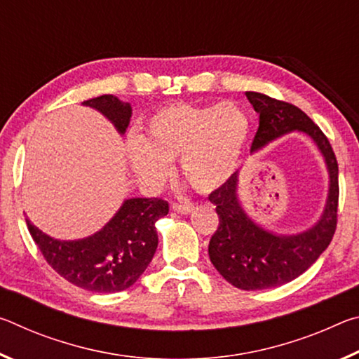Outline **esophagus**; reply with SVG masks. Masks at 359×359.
<instances>
[{
    "mask_svg": "<svg viewBox=\"0 0 359 359\" xmlns=\"http://www.w3.org/2000/svg\"><path fill=\"white\" fill-rule=\"evenodd\" d=\"M172 210L179 212V214H190L193 210V204L191 203H172Z\"/></svg>",
    "mask_w": 359,
    "mask_h": 359,
    "instance_id": "esophagus-1",
    "label": "esophagus"
}]
</instances>
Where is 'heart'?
Segmentation results:
<instances>
[{
    "label": "heart",
    "instance_id": "1",
    "mask_svg": "<svg viewBox=\"0 0 359 359\" xmlns=\"http://www.w3.org/2000/svg\"><path fill=\"white\" fill-rule=\"evenodd\" d=\"M252 121L238 102L198 106L171 102L158 109L145 125L144 139L130 137L126 151L144 182L161 184L179 160L180 174L193 190L210 193L239 165Z\"/></svg>",
    "mask_w": 359,
    "mask_h": 359
}]
</instances>
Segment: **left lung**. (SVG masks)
<instances>
[{
	"instance_id": "1",
	"label": "left lung",
	"mask_w": 359,
	"mask_h": 359,
	"mask_svg": "<svg viewBox=\"0 0 359 359\" xmlns=\"http://www.w3.org/2000/svg\"><path fill=\"white\" fill-rule=\"evenodd\" d=\"M245 95L259 114L252 151L297 130L311 136L318 145L330 172V193L323 215L311 229L294 236L269 233L245 214L238 199V172L209 194V201L215 205L220 220L209 242L212 264L236 288L253 291L294 280L330 245L337 226L339 166L325 133L299 107L263 93Z\"/></svg>"
}]
</instances>
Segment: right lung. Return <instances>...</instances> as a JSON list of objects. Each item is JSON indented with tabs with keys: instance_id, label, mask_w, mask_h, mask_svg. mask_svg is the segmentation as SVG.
I'll return each instance as SVG.
<instances>
[{
	"instance_id": "right-lung-1",
	"label": "right lung",
	"mask_w": 359,
	"mask_h": 359,
	"mask_svg": "<svg viewBox=\"0 0 359 359\" xmlns=\"http://www.w3.org/2000/svg\"><path fill=\"white\" fill-rule=\"evenodd\" d=\"M83 104L106 115L120 135L128 128L131 106L117 96L102 95ZM168 212L169 204L161 198L126 199L104 228L79 241L53 239L25 220L42 257L63 278L87 291L117 293L147 269L158 247L155 223Z\"/></svg>"
}]
</instances>
